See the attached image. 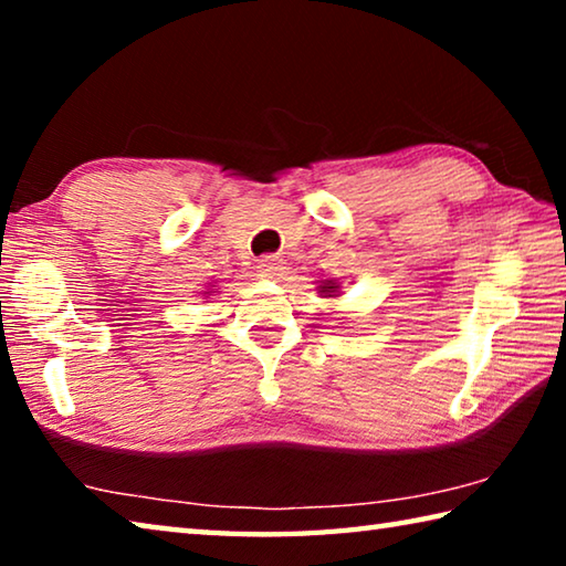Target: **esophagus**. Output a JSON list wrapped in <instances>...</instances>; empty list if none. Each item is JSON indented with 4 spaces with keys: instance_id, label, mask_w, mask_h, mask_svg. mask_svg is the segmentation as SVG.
Returning <instances> with one entry per match:
<instances>
[{
    "instance_id": "1",
    "label": "esophagus",
    "mask_w": 566,
    "mask_h": 566,
    "mask_svg": "<svg viewBox=\"0 0 566 566\" xmlns=\"http://www.w3.org/2000/svg\"><path fill=\"white\" fill-rule=\"evenodd\" d=\"M256 270H260V276H264V280H280L284 262L280 260V256L270 254V256H262V260L256 262Z\"/></svg>"
}]
</instances>
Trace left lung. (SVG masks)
<instances>
[{
    "label": "left lung",
    "instance_id": "left-lung-1",
    "mask_svg": "<svg viewBox=\"0 0 566 566\" xmlns=\"http://www.w3.org/2000/svg\"><path fill=\"white\" fill-rule=\"evenodd\" d=\"M319 292H322V294H327V296H337V292H339V284L334 282V280H327V282H324V284L319 286Z\"/></svg>",
    "mask_w": 566,
    "mask_h": 566
}]
</instances>
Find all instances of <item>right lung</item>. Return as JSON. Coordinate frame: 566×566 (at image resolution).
Returning <instances> with one entry per match:
<instances>
[{"instance_id":"right-lung-1","label":"right lung","mask_w":566,"mask_h":566,"mask_svg":"<svg viewBox=\"0 0 566 566\" xmlns=\"http://www.w3.org/2000/svg\"><path fill=\"white\" fill-rule=\"evenodd\" d=\"M207 294H209V292H207Z\"/></svg>"}]
</instances>
